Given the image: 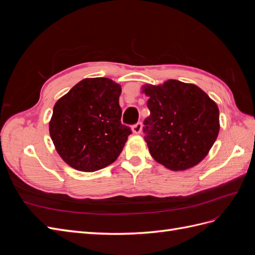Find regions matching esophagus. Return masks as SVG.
<instances>
[{
  "label": "esophagus",
  "mask_w": 255,
  "mask_h": 255,
  "mask_svg": "<svg viewBox=\"0 0 255 255\" xmlns=\"http://www.w3.org/2000/svg\"><path fill=\"white\" fill-rule=\"evenodd\" d=\"M141 129H142V123L141 122H137L136 125H134L132 127V130H133L134 134H139L141 132Z\"/></svg>",
  "instance_id": "1"
}]
</instances>
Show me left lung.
Wrapping results in <instances>:
<instances>
[{
    "label": "left lung",
    "instance_id": "left-lung-1",
    "mask_svg": "<svg viewBox=\"0 0 255 255\" xmlns=\"http://www.w3.org/2000/svg\"><path fill=\"white\" fill-rule=\"evenodd\" d=\"M143 91L150 116L142 129L152 157L174 171L199 164L217 139V104L196 85L176 80Z\"/></svg>",
    "mask_w": 255,
    "mask_h": 255
}]
</instances>
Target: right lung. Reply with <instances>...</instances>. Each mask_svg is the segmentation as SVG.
Here are the masks:
<instances>
[{
	"mask_svg": "<svg viewBox=\"0 0 255 255\" xmlns=\"http://www.w3.org/2000/svg\"><path fill=\"white\" fill-rule=\"evenodd\" d=\"M121 86L111 79H85L54 105L50 135L66 163L97 171L117 159L130 128L121 123Z\"/></svg>",
	"mask_w": 255,
	"mask_h": 255,
	"instance_id": "1",
	"label": "right lung"
}]
</instances>
